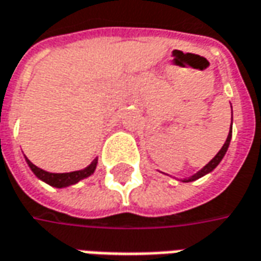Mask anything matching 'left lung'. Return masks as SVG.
Listing matches in <instances>:
<instances>
[{
	"label": "left lung",
	"instance_id": "obj_1",
	"mask_svg": "<svg viewBox=\"0 0 261 261\" xmlns=\"http://www.w3.org/2000/svg\"><path fill=\"white\" fill-rule=\"evenodd\" d=\"M232 125V122H231ZM231 135H232V127H230V132H228V136H227V139H225L224 145H223V148L218 151V153H217L214 158L211 159L210 162H208L207 165L204 168H201L200 171L197 172V174H194V175H191L190 178H184V179H181L182 182H191V181H195V179H198V178H201V176L207 175V174H210L211 171H214L217 168V165L221 162V159L224 158L225 152H227V149H228V146H230V141H231Z\"/></svg>",
	"mask_w": 261,
	"mask_h": 261
}]
</instances>
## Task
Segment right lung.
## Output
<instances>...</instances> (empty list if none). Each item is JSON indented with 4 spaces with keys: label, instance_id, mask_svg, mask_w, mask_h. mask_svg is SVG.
Instances as JSON below:
<instances>
[{
    "label": "right lung",
    "instance_id": "1",
    "mask_svg": "<svg viewBox=\"0 0 261 261\" xmlns=\"http://www.w3.org/2000/svg\"><path fill=\"white\" fill-rule=\"evenodd\" d=\"M25 161L29 164L30 169L34 172V175L44 181L45 184L51 185V187H56V188H64V187H70V185H74L77 184L79 181L85 179L87 176H90L94 172V169L97 167V158H94L92 161V164L89 167H86L85 169H80V171H73V172H63V174H54V172H47L41 168L36 167L31 161H30L27 156H25Z\"/></svg>",
    "mask_w": 261,
    "mask_h": 261
}]
</instances>
